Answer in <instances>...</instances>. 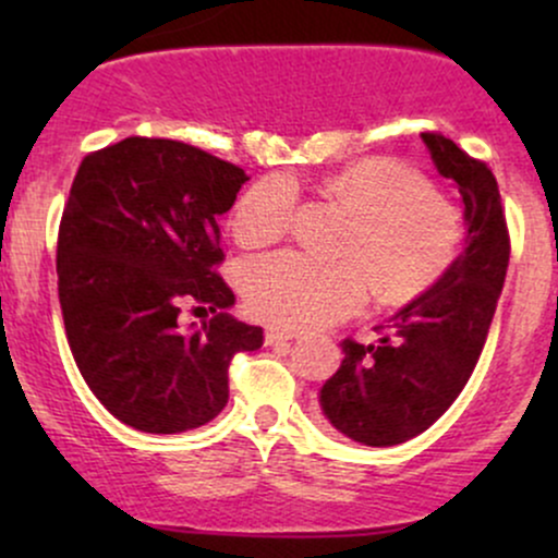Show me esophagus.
Masks as SVG:
<instances>
[{
	"instance_id": "esophagus-1",
	"label": "esophagus",
	"mask_w": 558,
	"mask_h": 558,
	"mask_svg": "<svg viewBox=\"0 0 558 558\" xmlns=\"http://www.w3.org/2000/svg\"><path fill=\"white\" fill-rule=\"evenodd\" d=\"M296 338H301L296 330H286V328H267V332H265V341H267V345H278V343H291V341H296Z\"/></svg>"
}]
</instances>
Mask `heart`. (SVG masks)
<instances>
[{"label": "heart", "instance_id": "b5f03b06", "mask_svg": "<svg viewBox=\"0 0 558 558\" xmlns=\"http://www.w3.org/2000/svg\"><path fill=\"white\" fill-rule=\"evenodd\" d=\"M323 191L356 215L341 246L345 259L278 252L246 262L243 293L259 317L283 328H319L354 315L373 286L386 304H407L457 262L462 213L393 159L345 165L325 178ZM296 213L299 185L270 175L241 196L233 233L243 246H270L291 233Z\"/></svg>", "mask_w": 558, "mask_h": 558}]
</instances>
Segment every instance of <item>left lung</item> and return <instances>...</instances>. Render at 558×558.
<instances>
[{
	"label": "left lung",
	"instance_id": "8db88e82",
	"mask_svg": "<svg viewBox=\"0 0 558 558\" xmlns=\"http://www.w3.org/2000/svg\"><path fill=\"white\" fill-rule=\"evenodd\" d=\"M422 141L440 175L459 185L466 248L430 291L377 328L380 341H343L345 360L319 390V407L336 430L364 446L403 444L457 401L483 354L509 267L496 175L444 133L427 131Z\"/></svg>",
	"mask_w": 558,
	"mask_h": 558
}]
</instances>
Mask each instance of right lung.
Listing matches in <instances>:
<instances>
[{"label":"right lung","instance_id":"obj_1","mask_svg":"<svg viewBox=\"0 0 558 558\" xmlns=\"http://www.w3.org/2000/svg\"><path fill=\"white\" fill-rule=\"evenodd\" d=\"M239 165L172 138L88 151L57 233V291L83 380L125 425L170 435L228 403V367L262 328L228 315L233 288L220 217L246 183ZM183 305L216 317L183 331Z\"/></svg>","mask_w":558,"mask_h":558}]
</instances>
